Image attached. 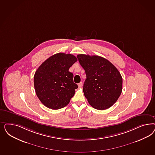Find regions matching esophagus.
I'll use <instances>...</instances> for the list:
<instances>
[{
  "mask_svg": "<svg viewBox=\"0 0 155 155\" xmlns=\"http://www.w3.org/2000/svg\"><path fill=\"white\" fill-rule=\"evenodd\" d=\"M82 85H83V83H82L81 82H80V83H79L78 84V87H79V88H80V87H82Z\"/></svg>",
  "mask_w": 155,
  "mask_h": 155,
  "instance_id": "obj_1",
  "label": "esophagus"
}]
</instances>
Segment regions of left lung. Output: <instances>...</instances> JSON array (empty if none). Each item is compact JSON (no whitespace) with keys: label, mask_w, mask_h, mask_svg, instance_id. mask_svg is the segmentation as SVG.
<instances>
[{"label":"left lung","mask_w":155,"mask_h":155,"mask_svg":"<svg viewBox=\"0 0 155 155\" xmlns=\"http://www.w3.org/2000/svg\"><path fill=\"white\" fill-rule=\"evenodd\" d=\"M77 58L85 70L83 92L90 105L104 110L114 105L122 92L123 79L110 61L99 56L79 54Z\"/></svg>","instance_id":"1"}]
</instances>
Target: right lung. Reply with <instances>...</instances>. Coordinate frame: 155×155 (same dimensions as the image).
<instances>
[{"mask_svg": "<svg viewBox=\"0 0 155 155\" xmlns=\"http://www.w3.org/2000/svg\"><path fill=\"white\" fill-rule=\"evenodd\" d=\"M77 60L74 55L58 53L45 60L35 72L36 94L47 108L58 110L70 103L78 86L68 71Z\"/></svg>", "mask_w": 155, "mask_h": 155, "instance_id": "1", "label": "right lung"}]
</instances>
